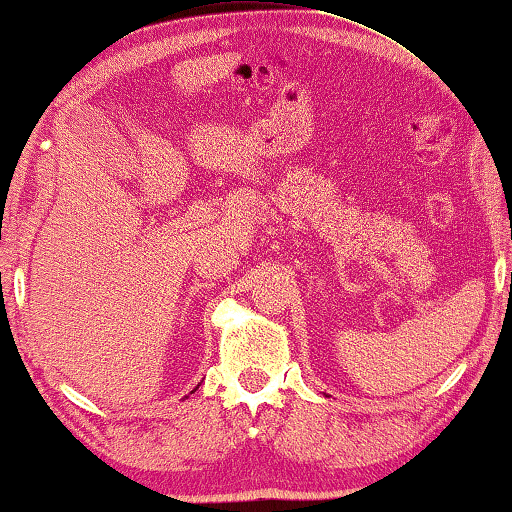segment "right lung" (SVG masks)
I'll return each mask as SVG.
<instances>
[{
  "label": "right lung",
  "mask_w": 512,
  "mask_h": 512,
  "mask_svg": "<svg viewBox=\"0 0 512 512\" xmlns=\"http://www.w3.org/2000/svg\"><path fill=\"white\" fill-rule=\"evenodd\" d=\"M196 388H198V386H196ZM196 388H194V391H196ZM194 391H192V393H194Z\"/></svg>",
  "instance_id": "right-lung-1"
}]
</instances>
